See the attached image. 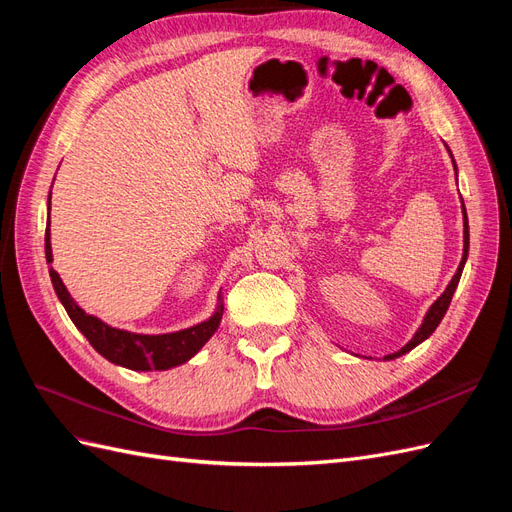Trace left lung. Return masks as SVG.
Returning <instances> with one entry per match:
<instances>
[{
    "label": "left lung",
    "mask_w": 512,
    "mask_h": 512,
    "mask_svg": "<svg viewBox=\"0 0 512 512\" xmlns=\"http://www.w3.org/2000/svg\"><path fill=\"white\" fill-rule=\"evenodd\" d=\"M448 153H451V151H448ZM453 166H455V160H453ZM455 170H457V166H455ZM461 209H463V258H461V262H459V269H457V273L453 275L451 284H448V286H446V290L440 294V299L429 307V312H427V316H425V320H423L421 327H418V331L414 333V337H412L410 342H408L404 348H401V350H397V352H393V354H386V356H384L386 361H389V359H397V356L406 354V352H410L412 348H416V346L421 344V342H425V339H427L433 331L438 329V324H440V320L444 318L448 305H451V299H453V294H455V288H457V284H459V280H461L463 265H466V260H468V247H470L468 213H466V205H463V200H461Z\"/></svg>",
    "instance_id": "1"
}]
</instances>
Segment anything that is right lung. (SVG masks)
<instances>
[{
  "mask_svg": "<svg viewBox=\"0 0 512 512\" xmlns=\"http://www.w3.org/2000/svg\"><path fill=\"white\" fill-rule=\"evenodd\" d=\"M44 252H46V262H53L49 222H46V232H44ZM49 275L61 305L66 307L70 320L76 324V329L87 337V342L94 346L104 359L134 371H151V369L162 371V369H170L190 361L192 356L209 342V337L218 331L222 314H224V305L220 303L209 320L177 333L141 335V333L121 331L115 327H108L106 322H102L96 316L85 314L83 309L74 303L64 282H61L59 273L53 267L49 269Z\"/></svg>",
  "mask_w": 512,
  "mask_h": 512,
  "instance_id": "right-lung-1",
  "label": "right lung"
}]
</instances>
